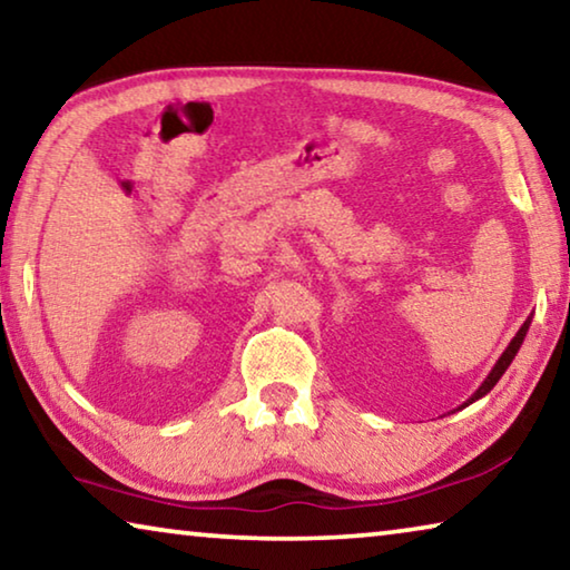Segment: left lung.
Here are the masks:
<instances>
[{"label":"left lung","mask_w":570,"mask_h":570,"mask_svg":"<svg viewBox=\"0 0 570 570\" xmlns=\"http://www.w3.org/2000/svg\"><path fill=\"white\" fill-rule=\"evenodd\" d=\"M528 326H530V320H525V324L523 326H520V330H518V334L513 336V340H510V344H508V350L503 352V354H500V360L495 362V366H493V370H490V374H488V377H485V382H482L480 384V387L475 390V394H472V397L465 402V404H460V410L462 407H468V404H472V402H475V400H480V397H485V394L490 392V390H493L495 387V384H498V380L500 377H503V374H505V370H508V366H510V362H513L515 360V354H518V350H520V344H523V340H525V334H528Z\"/></svg>","instance_id":"left-lung-1"}]
</instances>
